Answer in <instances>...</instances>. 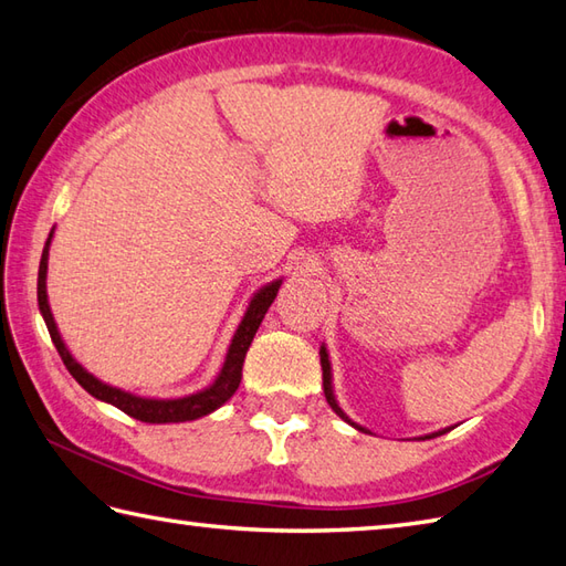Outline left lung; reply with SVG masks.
Segmentation results:
<instances>
[{
  "label": "left lung",
  "mask_w": 566,
  "mask_h": 566,
  "mask_svg": "<svg viewBox=\"0 0 566 566\" xmlns=\"http://www.w3.org/2000/svg\"><path fill=\"white\" fill-rule=\"evenodd\" d=\"M319 364H322V386H325V398H327V402H329V408H332L334 412H337L344 422H349L352 428L361 430V432H368L366 428H361V424H356V422L349 418V415L339 408L337 398H334V386H332V364H329V354H327V347H325V344H322V347H319ZM449 430H452V428H444V430H440V432L424 434V437H420V440H432V437H440V434H444V432H449Z\"/></svg>",
  "instance_id": "obj_1"
}]
</instances>
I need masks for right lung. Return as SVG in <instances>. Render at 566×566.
<instances>
[{"instance_id":"obj_1","label":"right lung","mask_w":566,"mask_h":566,"mask_svg":"<svg viewBox=\"0 0 566 566\" xmlns=\"http://www.w3.org/2000/svg\"><path fill=\"white\" fill-rule=\"evenodd\" d=\"M51 239H53V232L49 234V241H45L43 253H41L39 310H41L45 327H49L51 339L55 344L57 354H61L65 368L71 371V376L77 380V384L87 390L90 396H95L102 402H109V406L119 408L122 412L132 415V418L142 420V422L166 424V422H188V420L205 418V415H210L217 408H222L224 402L237 394V388L241 384V366H244L247 352L251 347L253 337H256V329L261 325V319H263V315L269 313V307L275 300V293H279L283 279H275V281L266 283L263 287H259L256 293H253L247 313H244V317H241L239 327L234 332L232 344H229L224 364H222V368H219V374L210 386L198 390V394H190V396H182V398H148V396L129 394V390H122L117 386L105 384V380H99L95 374H90L87 368L75 359L71 349L65 347V342L61 337V332H57V325H55L53 313H51L49 293H45V279H49Z\"/></svg>"}]
</instances>
